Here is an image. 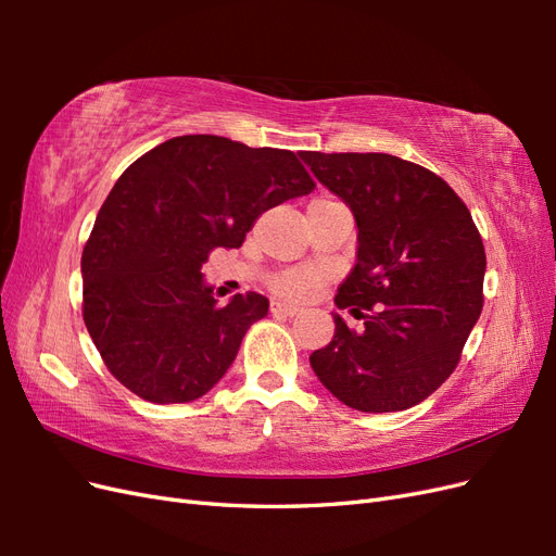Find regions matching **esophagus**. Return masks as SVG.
I'll use <instances>...</instances> for the list:
<instances>
[{"label": "esophagus", "mask_w": 556, "mask_h": 556, "mask_svg": "<svg viewBox=\"0 0 556 556\" xmlns=\"http://www.w3.org/2000/svg\"><path fill=\"white\" fill-rule=\"evenodd\" d=\"M271 313L274 315H282V317H294L301 313L299 306H292V304H285V301H274L271 304Z\"/></svg>", "instance_id": "esophagus-1"}]
</instances>
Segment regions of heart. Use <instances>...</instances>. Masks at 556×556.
Returning a JSON list of instances; mask_svg holds the SVG:
<instances>
[{"mask_svg": "<svg viewBox=\"0 0 556 556\" xmlns=\"http://www.w3.org/2000/svg\"><path fill=\"white\" fill-rule=\"evenodd\" d=\"M315 282H317V278H315V276L294 271V274L282 276V278L276 282V290H278L280 294L304 296V294H308V292L315 288Z\"/></svg>", "mask_w": 556, "mask_h": 556, "instance_id": "b5f03b06", "label": "heart"}]
</instances>
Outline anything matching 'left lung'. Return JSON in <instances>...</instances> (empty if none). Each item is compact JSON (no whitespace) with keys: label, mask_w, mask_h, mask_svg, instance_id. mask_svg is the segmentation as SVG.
I'll list each match as a JSON object with an SVG mask.
<instances>
[{"label":"left lung","mask_w":556,"mask_h":556,"mask_svg":"<svg viewBox=\"0 0 556 556\" xmlns=\"http://www.w3.org/2000/svg\"><path fill=\"white\" fill-rule=\"evenodd\" d=\"M357 225V264L341 282L333 339L311 366L362 413L417 406L450 378L482 311L484 245L464 201L429 169L387 153H301Z\"/></svg>","instance_id":"8db88e82"}]
</instances>
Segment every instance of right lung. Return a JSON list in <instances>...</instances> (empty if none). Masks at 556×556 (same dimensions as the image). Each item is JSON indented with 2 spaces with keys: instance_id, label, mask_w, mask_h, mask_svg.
<instances>
[{
  "instance_id": "obj_1",
  "label": "right lung",
  "mask_w": 556,
  "mask_h": 556,
  "mask_svg": "<svg viewBox=\"0 0 556 556\" xmlns=\"http://www.w3.org/2000/svg\"><path fill=\"white\" fill-rule=\"evenodd\" d=\"M294 153L188 134L129 164L83 250V319L109 371L150 403H188L217 384L252 323L257 292L217 304L201 264L239 248L257 217L313 192Z\"/></svg>"
}]
</instances>
